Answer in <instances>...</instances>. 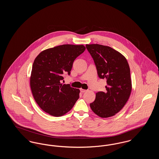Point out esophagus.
Instances as JSON below:
<instances>
[{
	"mask_svg": "<svg viewBox=\"0 0 159 159\" xmlns=\"http://www.w3.org/2000/svg\"><path fill=\"white\" fill-rule=\"evenodd\" d=\"M86 90H85V89H80V92H82V93H84V92H86Z\"/></svg>",
	"mask_w": 159,
	"mask_h": 159,
	"instance_id": "esophagus-1",
	"label": "esophagus"
}]
</instances>
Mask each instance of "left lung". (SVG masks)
Listing matches in <instances>:
<instances>
[{"label":"left lung","instance_id":"obj_1","mask_svg":"<svg viewBox=\"0 0 159 159\" xmlns=\"http://www.w3.org/2000/svg\"><path fill=\"white\" fill-rule=\"evenodd\" d=\"M93 58L99 78L107 79L106 91L96 93L92 110L102 118L113 116L127 102L132 91L130 68L126 58L107 46L86 45Z\"/></svg>","mask_w":159,"mask_h":159}]
</instances>
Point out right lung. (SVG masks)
Wrapping results in <instances>:
<instances>
[{"instance_id":"right-lung-1","label":"right lung","mask_w":159,"mask_h":159,"mask_svg":"<svg viewBox=\"0 0 159 159\" xmlns=\"http://www.w3.org/2000/svg\"><path fill=\"white\" fill-rule=\"evenodd\" d=\"M83 45H62L43 51L34 61L30 88L40 108L51 116L60 117L68 113L79 98L80 90L61 83L76 58L84 51Z\"/></svg>"}]
</instances>
